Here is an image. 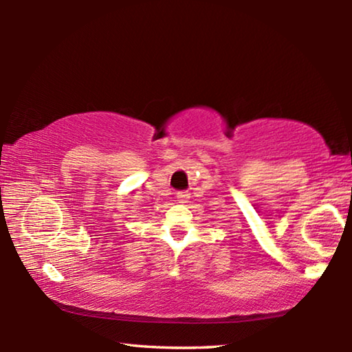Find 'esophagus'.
<instances>
[{"instance_id": "34e87169", "label": "esophagus", "mask_w": 352, "mask_h": 352, "mask_svg": "<svg viewBox=\"0 0 352 352\" xmlns=\"http://www.w3.org/2000/svg\"><path fill=\"white\" fill-rule=\"evenodd\" d=\"M189 197H190V194L186 192V190H184V192H177V201H178V204H188Z\"/></svg>"}]
</instances>
